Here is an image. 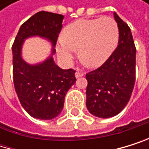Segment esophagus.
I'll return each mask as SVG.
<instances>
[{
  "instance_id": "obj_1",
  "label": "esophagus",
  "mask_w": 149,
  "mask_h": 149,
  "mask_svg": "<svg viewBox=\"0 0 149 149\" xmlns=\"http://www.w3.org/2000/svg\"><path fill=\"white\" fill-rule=\"evenodd\" d=\"M84 75V73L82 72V71H79V70H77L76 72H75V77L78 79V78H80V77H82Z\"/></svg>"
}]
</instances>
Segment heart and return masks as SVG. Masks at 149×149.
Returning a JSON list of instances; mask_svg holds the SVG:
<instances>
[{
    "label": "heart",
    "instance_id": "1",
    "mask_svg": "<svg viewBox=\"0 0 149 149\" xmlns=\"http://www.w3.org/2000/svg\"><path fill=\"white\" fill-rule=\"evenodd\" d=\"M119 38V27L112 17L78 19L69 24L59 40L58 55L70 61L79 49L80 60L91 68L101 66L110 57Z\"/></svg>",
    "mask_w": 149,
    "mask_h": 149
}]
</instances>
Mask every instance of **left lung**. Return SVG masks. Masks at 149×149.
<instances>
[{
  "label": "left lung",
  "instance_id": "obj_1",
  "mask_svg": "<svg viewBox=\"0 0 149 149\" xmlns=\"http://www.w3.org/2000/svg\"><path fill=\"white\" fill-rule=\"evenodd\" d=\"M119 27V42L104 63L86 74V105L99 118H110L128 104L136 79V47L129 26L113 12Z\"/></svg>",
  "mask_w": 149,
  "mask_h": 149
}]
</instances>
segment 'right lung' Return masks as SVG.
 Masks as SVG:
<instances>
[{"label": "right lung", "instance_id": "right-lung-1", "mask_svg": "<svg viewBox=\"0 0 149 149\" xmlns=\"http://www.w3.org/2000/svg\"><path fill=\"white\" fill-rule=\"evenodd\" d=\"M63 15L39 11L24 22L12 45L13 82L19 102L27 113L39 120H52L64 105L68 90L75 84V70H62L52 55L41 63L28 64L21 57L24 40L30 36L46 38L55 46L62 27Z\"/></svg>", "mask_w": 149, "mask_h": 149}]
</instances>
